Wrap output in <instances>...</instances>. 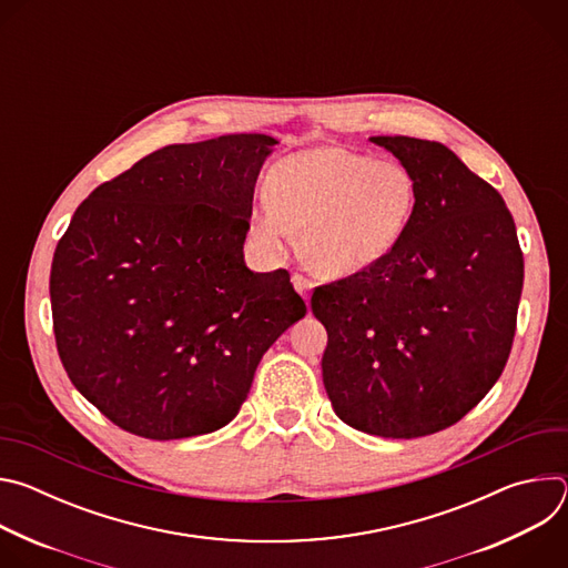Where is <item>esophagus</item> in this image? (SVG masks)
<instances>
[{"instance_id": "1", "label": "esophagus", "mask_w": 568, "mask_h": 568, "mask_svg": "<svg viewBox=\"0 0 568 568\" xmlns=\"http://www.w3.org/2000/svg\"><path fill=\"white\" fill-rule=\"evenodd\" d=\"M292 285H294V290H296L305 301H310V292H312V281H310V278H305V276H301V274H294V276H292Z\"/></svg>"}]
</instances>
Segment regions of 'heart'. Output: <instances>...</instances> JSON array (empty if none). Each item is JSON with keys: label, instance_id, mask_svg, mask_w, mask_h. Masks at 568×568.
I'll use <instances>...</instances> for the list:
<instances>
[{"label": "heart", "instance_id": "b5f03b06", "mask_svg": "<svg viewBox=\"0 0 568 568\" xmlns=\"http://www.w3.org/2000/svg\"><path fill=\"white\" fill-rule=\"evenodd\" d=\"M416 182L399 161L346 145L294 152L270 171L250 213L256 247L278 258L301 231V256L321 276L346 278L379 263L407 231Z\"/></svg>", "mask_w": 568, "mask_h": 568}]
</instances>
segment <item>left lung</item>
<instances>
[{
	"label": "left lung",
	"mask_w": 568,
	"mask_h": 568,
	"mask_svg": "<svg viewBox=\"0 0 568 568\" xmlns=\"http://www.w3.org/2000/svg\"><path fill=\"white\" fill-rule=\"evenodd\" d=\"M416 182L397 245L373 267L321 285L323 386L364 434L420 438L458 423L508 362L524 254L504 197L443 143L371 136Z\"/></svg>",
	"instance_id": "8db88e82"
}]
</instances>
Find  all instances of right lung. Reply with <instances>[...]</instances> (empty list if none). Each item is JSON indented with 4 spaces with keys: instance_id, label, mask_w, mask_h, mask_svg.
<instances>
[{
    "instance_id": "obj_1",
    "label": "right lung",
    "mask_w": 568,
    "mask_h": 568,
    "mask_svg": "<svg viewBox=\"0 0 568 568\" xmlns=\"http://www.w3.org/2000/svg\"><path fill=\"white\" fill-rule=\"evenodd\" d=\"M276 143L166 145L75 209L51 265L55 346L116 427L178 440L229 425L267 348L305 316L287 270L252 272L242 254Z\"/></svg>"
}]
</instances>
